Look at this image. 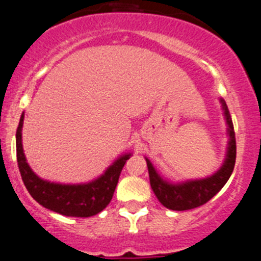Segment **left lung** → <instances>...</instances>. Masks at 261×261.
<instances>
[{
    "label": "left lung",
    "instance_id": "left-lung-1",
    "mask_svg": "<svg viewBox=\"0 0 261 261\" xmlns=\"http://www.w3.org/2000/svg\"><path fill=\"white\" fill-rule=\"evenodd\" d=\"M222 109H223L226 123L228 125L227 133H228V147H227L226 160L221 169L215 175L205 179L200 180H189L179 184H172L162 179L154 167L152 166L151 161L146 159L147 167H148L149 182L153 193L156 194L157 199L160 200L164 207L172 211H188L194 210L205 204L208 200L212 199L216 194L224 187L227 180L231 176L233 171L234 162H236V138H234L233 124H232L231 115H229L227 105L221 99Z\"/></svg>",
    "mask_w": 261,
    "mask_h": 261
}]
</instances>
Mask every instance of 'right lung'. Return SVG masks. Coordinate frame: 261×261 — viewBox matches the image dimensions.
I'll return each instance as SVG.
<instances>
[{"label": "right lung", "mask_w": 261, "mask_h": 261, "mask_svg": "<svg viewBox=\"0 0 261 261\" xmlns=\"http://www.w3.org/2000/svg\"><path fill=\"white\" fill-rule=\"evenodd\" d=\"M22 123L24 113L16 130V156L22 181L30 195L46 210L67 217H91L107 208L115 192L120 172L132 154L120 156L101 176L87 184L66 185L46 181L33 172L25 159L21 143Z\"/></svg>", "instance_id": "right-lung-1"}]
</instances>
